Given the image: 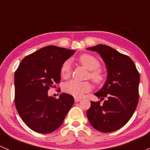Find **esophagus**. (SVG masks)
<instances>
[{
	"label": "esophagus",
	"mask_w": 150,
	"mask_h": 150,
	"mask_svg": "<svg viewBox=\"0 0 150 150\" xmlns=\"http://www.w3.org/2000/svg\"><path fill=\"white\" fill-rule=\"evenodd\" d=\"M81 100V98H78V97L75 98V102H80Z\"/></svg>",
	"instance_id": "esophagus-1"
}]
</instances>
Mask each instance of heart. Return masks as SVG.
<instances>
[{
    "label": "heart",
    "instance_id": "1",
    "mask_svg": "<svg viewBox=\"0 0 150 150\" xmlns=\"http://www.w3.org/2000/svg\"><path fill=\"white\" fill-rule=\"evenodd\" d=\"M79 62L84 66L87 69L90 70L88 77L96 83L99 84L104 81V76L99 70L100 62L93 56L88 54H82L78 58ZM71 64L69 61H66L63 63L60 69L61 76L67 78L71 74ZM91 85L88 82H78L76 81H70L66 83L63 86L64 92L72 95L75 97H81L84 93L90 91Z\"/></svg>",
    "mask_w": 150,
    "mask_h": 150
}]
</instances>
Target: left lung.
I'll use <instances>...</instances> for the list:
<instances>
[{
  "label": "left lung",
  "instance_id": "obj_1",
  "mask_svg": "<svg viewBox=\"0 0 150 150\" xmlns=\"http://www.w3.org/2000/svg\"><path fill=\"white\" fill-rule=\"evenodd\" d=\"M88 50L96 51L105 63L107 78L95 96L104 101L91 102L87 117L97 131L110 133L120 129L132 117L139 102L140 76L129 57L112 47L99 44Z\"/></svg>",
  "mask_w": 150,
  "mask_h": 150
}]
</instances>
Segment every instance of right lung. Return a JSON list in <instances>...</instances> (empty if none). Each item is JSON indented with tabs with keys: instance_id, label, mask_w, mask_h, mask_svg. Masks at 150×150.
<instances>
[{
	"instance_id": "add662e5",
	"label": "right lung",
	"mask_w": 150,
	"mask_h": 150,
	"mask_svg": "<svg viewBox=\"0 0 150 150\" xmlns=\"http://www.w3.org/2000/svg\"><path fill=\"white\" fill-rule=\"evenodd\" d=\"M75 52L56 46L40 48L25 57L14 74L15 105L22 120L35 132L50 134L59 128L74 104L62 93L58 99L48 91L61 81L63 63Z\"/></svg>"
}]
</instances>
